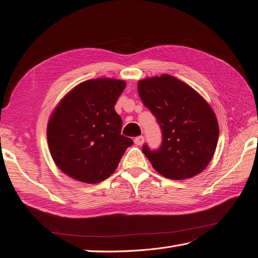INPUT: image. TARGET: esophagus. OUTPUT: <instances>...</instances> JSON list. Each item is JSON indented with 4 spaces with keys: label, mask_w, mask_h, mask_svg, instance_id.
I'll return each instance as SVG.
<instances>
[{
    "label": "esophagus",
    "mask_w": 258,
    "mask_h": 258,
    "mask_svg": "<svg viewBox=\"0 0 258 258\" xmlns=\"http://www.w3.org/2000/svg\"><path fill=\"white\" fill-rule=\"evenodd\" d=\"M143 143H144V138H143L142 136L137 137V138L135 139V144H136V145L141 146Z\"/></svg>",
    "instance_id": "obj_1"
}]
</instances>
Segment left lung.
Returning <instances> with one entry per match:
<instances>
[{
    "instance_id": "obj_1",
    "label": "left lung",
    "mask_w": 258,
    "mask_h": 258,
    "mask_svg": "<svg viewBox=\"0 0 258 258\" xmlns=\"http://www.w3.org/2000/svg\"><path fill=\"white\" fill-rule=\"evenodd\" d=\"M143 104L162 131L159 150L143 153L159 174L170 179L196 176L212 160L220 128L213 108L189 85L169 74L138 82Z\"/></svg>"
}]
</instances>
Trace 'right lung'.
I'll list each match as a JSON object with an SVG mask.
<instances>
[{
    "instance_id": "right-lung-1",
    "label": "right lung",
    "mask_w": 258,
    "mask_h": 258,
    "mask_svg": "<svg viewBox=\"0 0 258 258\" xmlns=\"http://www.w3.org/2000/svg\"><path fill=\"white\" fill-rule=\"evenodd\" d=\"M122 80L100 77L76 85L53 108L47 141L56 166L76 181L96 184L111 176L132 140L120 135L115 104Z\"/></svg>"
}]
</instances>
